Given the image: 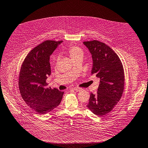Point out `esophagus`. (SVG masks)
<instances>
[{
	"label": "esophagus",
	"mask_w": 148,
	"mask_h": 148,
	"mask_svg": "<svg viewBox=\"0 0 148 148\" xmlns=\"http://www.w3.org/2000/svg\"><path fill=\"white\" fill-rule=\"evenodd\" d=\"M83 89L82 88H73V90H74L75 91H76V92H79V91H82Z\"/></svg>",
	"instance_id": "esophagus-1"
}]
</instances>
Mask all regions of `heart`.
<instances>
[{"label":"heart","instance_id":"obj_1","mask_svg":"<svg viewBox=\"0 0 148 148\" xmlns=\"http://www.w3.org/2000/svg\"><path fill=\"white\" fill-rule=\"evenodd\" d=\"M66 53L73 60L77 59L82 58L83 56V50L77 46L71 45L66 49Z\"/></svg>","mask_w":148,"mask_h":148}]
</instances>
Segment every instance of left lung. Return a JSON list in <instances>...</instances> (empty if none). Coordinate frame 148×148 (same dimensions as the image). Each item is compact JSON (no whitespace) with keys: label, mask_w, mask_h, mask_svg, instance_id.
I'll return each mask as SVG.
<instances>
[{"label":"left lung","mask_w":148,"mask_h":148,"mask_svg":"<svg viewBox=\"0 0 148 148\" xmlns=\"http://www.w3.org/2000/svg\"><path fill=\"white\" fill-rule=\"evenodd\" d=\"M83 44L92 55L91 74L100 79L97 93H91L86 106L94 114L101 116L113 110L123 94V65L117 54L105 43L92 40L84 42Z\"/></svg>","instance_id":"obj_1"}]
</instances>
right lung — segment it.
I'll list each match as a JSON object with an SVG mask.
<instances>
[{"label":"right lung","mask_w":148,"mask_h":148,"mask_svg":"<svg viewBox=\"0 0 148 148\" xmlns=\"http://www.w3.org/2000/svg\"><path fill=\"white\" fill-rule=\"evenodd\" d=\"M62 40H45L32 49L25 59L20 71L18 88L25 102L40 114H47L62 101L63 92L48 86L51 75L50 56Z\"/></svg>","instance_id":"obj_1"}]
</instances>
